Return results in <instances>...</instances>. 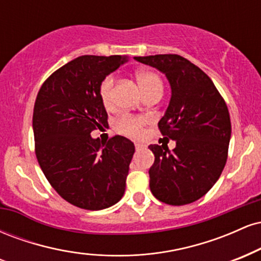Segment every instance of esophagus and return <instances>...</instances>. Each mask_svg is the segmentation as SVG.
<instances>
[{"mask_svg": "<svg viewBox=\"0 0 261 261\" xmlns=\"http://www.w3.org/2000/svg\"><path fill=\"white\" fill-rule=\"evenodd\" d=\"M135 148H136V151H141V149L143 148V145H142V143L136 142V143H135Z\"/></svg>", "mask_w": 261, "mask_h": 261, "instance_id": "1", "label": "esophagus"}]
</instances>
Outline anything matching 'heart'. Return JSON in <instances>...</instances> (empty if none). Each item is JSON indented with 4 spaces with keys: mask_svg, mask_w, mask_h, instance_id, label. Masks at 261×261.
<instances>
[{
    "mask_svg": "<svg viewBox=\"0 0 261 261\" xmlns=\"http://www.w3.org/2000/svg\"><path fill=\"white\" fill-rule=\"evenodd\" d=\"M137 82L142 89L143 94L154 91V89H163V83L160 74L151 70H142L136 73ZM114 83L115 77L109 74L101 81L99 86V97L103 106L107 109H110L114 106ZM148 124V119L145 116L124 115L116 122V127L120 133L131 137H141L143 135V126Z\"/></svg>",
    "mask_w": 261,
    "mask_h": 261,
    "instance_id": "obj_1",
    "label": "heart"
}]
</instances>
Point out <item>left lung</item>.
<instances>
[{
  "mask_svg": "<svg viewBox=\"0 0 261 261\" xmlns=\"http://www.w3.org/2000/svg\"><path fill=\"white\" fill-rule=\"evenodd\" d=\"M135 60L166 74L172 88L158 127L176 146L172 152L163 145L148 146L154 154L149 189L155 199L168 205L196 201L214 187L226 166L232 131L226 101L207 74L180 55Z\"/></svg>",
  "mask_w": 261,
  "mask_h": 261,
  "instance_id": "8db88e82",
  "label": "left lung"
}]
</instances>
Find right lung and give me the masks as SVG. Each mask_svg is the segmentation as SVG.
<instances>
[{
	"label": "right lung",
	"mask_w": 261,
	"mask_h": 261,
	"mask_svg": "<svg viewBox=\"0 0 261 261\" xmlns=\"http://www.w3.org/2000/svg\"><path fill=\"white\" fill-rule=\"evenodd\" d=\"M127 56L83 55L56 70L39 89L33 113L35 154L44 175L66 201L103 210L121 199L135 146L122 136L92 139L108 125L101 81Z\"/></svg>",
	"instance_id": "1"
}]
</instances>
